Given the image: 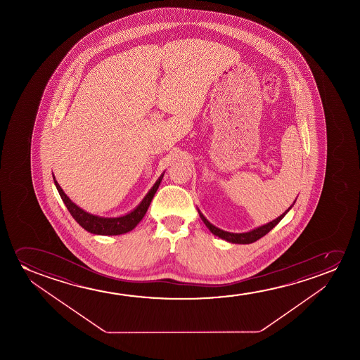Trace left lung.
<instances>
[{"instance_id":"left-lung-1","label":"left lung","mask_w":360,"mask_h":360,"mask_svg":"<svg viewBox=\"0 0 360 360\" xmlns=\"http://www.w3.org/2000/svg\"><path fill=\"white\" fill-rule=\"evenodd\" d=\"M296 202V200H295ZM295 202H292V205H290V207H288L285 212L281 214V217H276L274 219L273 221L268 222L266 225H262V226L256 227V229H253L251 231L248 232H242V233H233V232H227L224 231L221 229H219V227L214 226L212 222H209L207 217L202 215L200 210L198 209V212H199V217L202 219V222L205 224V226L210 230L212 235H215V236L220 237L222 240H225L227 242H231V243H240V245H248V243H252V242H256L257 240H259L261 237L266 235L268 232L271 231L273 227L276 226L279 222H281V219L285 217L288 212L290 210L291 207H294V204Z\"/></svg>"}]
</instances>
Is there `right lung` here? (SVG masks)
Segmentation results:
<instances>
[{"label":"right lung","instance_id":"obj_1","mask_svg":"<svg viewBox=\"0 0 360 360\" xmlns=\"http://www.w3.org/2000/svg\"><path fill=\"white\" fill-rule=\"evenodd\" d=\"M163 173L160 176L156 183L153 184V188L148 191V194L143 197V200L139 204L138 207H135L131 212H128V214H125L123 217H97V215H94V214L84 212V209H81L79 205H76L65 194L64 191L60 187L59 183L56 182L54 174H53V178H54L55 186H56V189L59 192L60 197L63 199V202H64L65 205L68 207L70 214L72 215L76 221L79 222V226L84 227L86 231L94 233V235L115 236V235H123V233L131 231L133 229L136 227L139 222L143 220V217H145V214L148 212V207L151 204L153 195H155V193L158 191L160 183L162 181Z\"/></svg>","mask_w":360,"mask_h":360}]
</instances>
